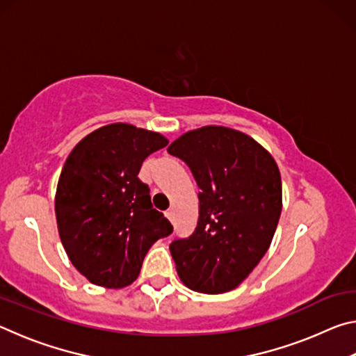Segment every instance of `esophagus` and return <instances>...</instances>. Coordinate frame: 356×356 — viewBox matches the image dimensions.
<instances>
[{
  "label": "esophagus",
  "instance_id": "34e87169",
  "mask_svg": "<svg viewBox=\"0 0 356 356\" xmlns=\"http://www.w3.org/2000/svg\"><path fill=\"white\" fill-rule=\"evenodd\" d=\"M165 215H166V218H168V220H170V221H174V210H172V209H171V210H166V213H165Z\"/></svg>",
  "mask_w": 356,
  "mask_h": 356
}]
</instances>
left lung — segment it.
<instances>
[{"instance_id": "left-lung-1", "label": "left lung", "mask_w": 356, "mask_h": 356, "mask_svg": "<svg viewBox=\"0 0 356 356\" xmlns=\"http://www.w3.org/2000/svg\"><path fill=\"white\" fill-rule=\"evenodd\" d=\"M168 152L201 188L195 232L170 245L180 280L204 293L232 291L272 243L282 209L278 165L248 135L218 125L186 131Z\"/></svg>"}]
</instances>
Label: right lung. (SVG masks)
Masks as SVG:
<instances>
[{"mask_svg":"<svg viewBox=\"0 0 356 356\" xmlns=\"http://www.w3.org/2000/svg\"><path fill=\"white\" fill-rule=\"evenodd\" d=\"M166 144L163 135L118 122L83 138L65 160L55 197L58 231L70 262L92 284H131L150 246L172 232L138 179L143 161Z\"/></svg>","mask_w":356,"mask_h":356,"instance_id":"obj_1","label":"right lung"}]
</instances>
